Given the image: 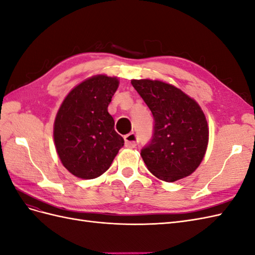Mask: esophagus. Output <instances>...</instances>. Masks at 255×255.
I'll use <instances>...</instances> for the list:
<instances>
[{
    "label": "esophagus",
    "instance_id": "obj_1",
    "mask_svg": "<svg viewBox=\"0 0 255 255\" xmlns=\"http://www.w3.org/2000/svg\"><path fill=\"white\" fill-rule=\"evenodd\" d=\"M125 140H126V146L128 149H134L136 148V145L138 143V136L132 132L128 135L125 136Z\"/></svg>",
    "mask_w": 255,
    "mask_h": 255
}]
</instances>
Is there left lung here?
<instances>
[{
	"label": "left lung",
	"mask_w": 255,
	"mask_h": 255,
	"mask_svg": "<svg viewBox=\"0 0 255 255\" xmlns=\"http://www.w3.org/2000/svg\"><path fill=\"white\" fill-rule=\"evenodd\" d=\"M133 87L150 109L153 134L140 155L152 174L174 182L194 172L207 148L208 128L198 103L172 85L133 80Z\"/></svg>",
	"instance_id": "8db88e82"
}]
</instances>
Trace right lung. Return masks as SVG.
Masks as SVG:
<instances>
[{
	"label": "right lung",
	"mask_w": 255,
	"mask_h": 255,
	"mask_svg": "<svg viewBox=\"0 0 255 255\" xmlns=\"http://www.w3.org/2000/svg\"><path fill=\"white\" fill-rule=\"evenodd\" d=\"M116 78L98 75L73 88L64 100L54 123V141L69 172L90 180L103 174L125 145L107 112L118 88Z\"/></svg>",
	"instance_id": "1"
}]
</instances>
